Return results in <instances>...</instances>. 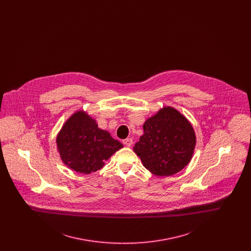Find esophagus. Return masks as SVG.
<instances>
[{"mask_svg":"<svg viewBox=\"0 0 251 251\" xmlns=\"http://www.w3.org/2000/svg\"><path fill=\"white\" fill-rule=\"evenodd\" d=\"M123 144L127 147H131V144H132V139L131 138H126L123 140Z\"/></svg>","mask_w":251,"mask_h":251,"instance_id":"1","label":"esophagus"}]
</instances>
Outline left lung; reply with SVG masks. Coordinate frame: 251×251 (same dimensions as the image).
I'll return each mask as SVG.
<instances>
[{
    "mask_svg": "<svg viewBox=\"0 0 251 251\" xmlns=\"http://www.w3.org/2000/svg\"><path fill=\"white\" fill-rule=\"evenodd\" d=\"M133 147L144 167L156 176H171L186 167L194 154L196 133L190 121L171 106L147 119Z\"/></svg>",
    "mask_w": 251,
    "mask_h": 251,
    "instance_id": "1",
    "label": "left lung"
}]
</instances>
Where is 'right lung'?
<instances>
[{
  "instance_id": "right-lung-1",
  "label": "right lung",
  "mask_w": 251,
  "mask_h": 251,
  "mask_svg": "<svg viewBox=\"0 0 251 251\" xmlns=\"http://www.w3.org/2000/svg\"><path fill=\"white\" fill-rule=\"evenodd\" d=\"M56 145L63 164L86 175L103 167L104 162L123 148L109 131L100 129L95 119L84 110L76 111L65 121Z\"/></svg>"
}]
</instances>
